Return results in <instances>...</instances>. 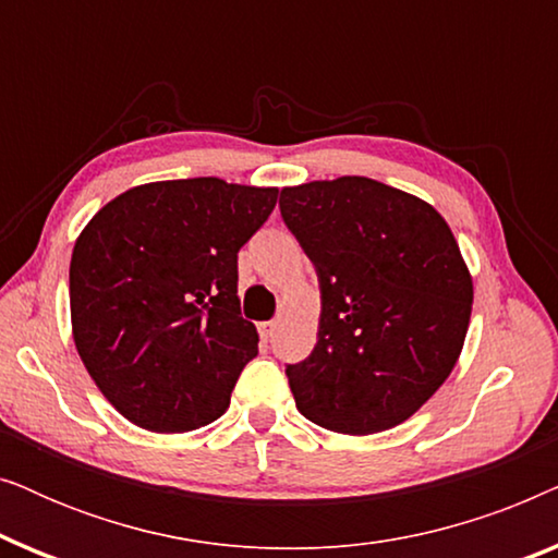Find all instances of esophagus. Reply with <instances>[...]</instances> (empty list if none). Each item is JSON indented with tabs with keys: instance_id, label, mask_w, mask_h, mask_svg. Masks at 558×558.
<instances>
[{
	"instance_id": "esophagus-1",
	"label": "esophagus",
	"mask_w": 558,
	"mask_h": 558,
	"mask_svg": "<svg viewBox=\"0 0 558 558\" xmlns=\"http://www.w3.org/2000/svg\"><path fill=\"white\" fill-rule=\"evenodd\" d=\"M277 319H266V323H258V335H262L264 340H271L274 338V330H277Z\"/></svg>"
}]
</instances>
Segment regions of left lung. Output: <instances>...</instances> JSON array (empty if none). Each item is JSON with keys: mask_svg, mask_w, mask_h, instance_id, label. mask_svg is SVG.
<instances>
[{"mask_svg": "<svg viewBox=\"0 0 558 558\" xmlns=\"http://www.w3.org/2000/svg\"><path fill=\"white\" fill-rule=\"evenodd\" d=\"M279 208L323 294L317 345L287 368L296 409L357 437L407 422L468 338L475 289L452 228L422 197L357 174L284 187Z\"/></svg>", "mask_w": 558, "mask_h": 558, "instance_id": "obj_1", "label": "left lung"}]
</instances>
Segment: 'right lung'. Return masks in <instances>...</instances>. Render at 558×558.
Listing matches in <instances>:
<instances>
[{"label":"right lung","instance_id":"add662e5","mask_svg":"<svg viewBox=\"0 0 558 558\" xmlns=\"http://www.w3.org/2000/svg\"><path fill=\"white\" fill-rule=\"evenodd\" d=\"M277 195L220 178L147 182L106 203L75 239V350L132 424L182 434L226 414L258 353L239 310V251Z\"/></svg>","mask_w":558,"mask_h":558}]
</instances>
